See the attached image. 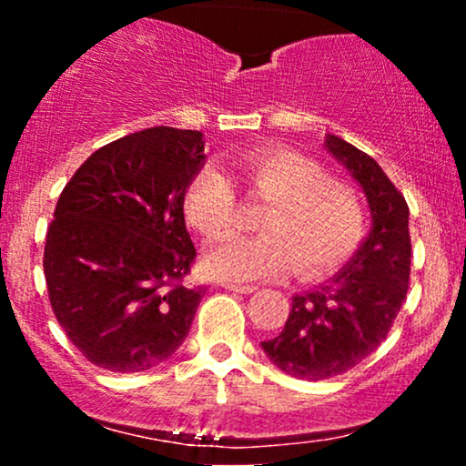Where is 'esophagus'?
Instances as JSON below:
<instances>
[{"mask_svg": "<svg viewBox=\"0 0 466 466\" xmlns=\"http://www.w3.org/2000/svg\"><path fill=\"white\" fill-rule=\"evenodd\" d=\"M221 287H226L228 291H237V293H254L256 291L254 285H234V282H223Z\"/></svg>", "mask_w": 466, "mask_h": 466, "instance_id": "34e87169", "label": "esophagus"}]
</instances>
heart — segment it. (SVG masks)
I'll use <instances>...</instances> for the list:
<instances>
[{
  "mask_svg": "<svg viewBox=\"0 0 466 466\" xmlns=\"http://www.w3.org/2000/svg\"><path fill=\"white\" fill-rule=\"evenodd\" d=\"M234 168L248 197L267 199L256 237H226L206 254L208 274L251 282L287 274H330L360 248L366 232V206L360 192L329 179L307 155L280 147H260L238 155ZM188 221L217 238L237 228V190L217 168H203L184 195Z\"/></svg>",
  "mask_w": 466,
  "mask_h": 466,
  "instance_id": "1",
  "label": "heart"
}]
</instances>
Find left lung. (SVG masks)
I'll list each match as a JSON object with an SVG mask.
<instances>
[{"label":"left lung","mask_w":466,"mask_h":466,"mask_svg":"<svg viewBox=\"0 0 466 466\" xmlns=\"http://www.w3.org/2000/svg\"><path fill=\"white\" fill-rule=\"evenodd\" d=\"M326 147L366 192L372 232L339 274L291 298L282 333L260 344L280 370L307 381L349 372L381 346L403 307L411 265L410 208L400 190L352 144L329 136Z\"/></svg>","instance_id":"obj_1"}]
</instances>
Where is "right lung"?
Masks as SVG:
<instances>
[{"label": "right lung", "mask_w": 466, "mask_h": 466, "mask_svg": "<svg viewBox=\"0 0 466 466\" xmlns=\"http://www.w3.org/2000/svg\"><path fill=\"white\" fill-rule=\"evenodd\" d=\"M199 131L155 127L89 155L58 197L44 274L67 339L111 372H144L188 335L201 287L184 195L203 164Z\"/></svg>", "instance_id": "right-lung-1"}]
</instances>
